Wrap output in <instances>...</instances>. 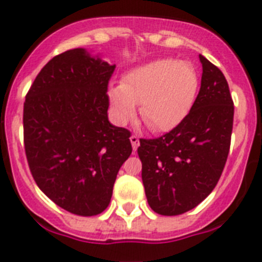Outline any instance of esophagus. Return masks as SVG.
Instances as JSON below:
<instances>
[{
	"label": "esophagus",
	"instance_id": "esophagus-1",
	"mask_svg": "<svg viewBox=\"0 0 262 262\" xmlns=\"http://www.w3.org/2000/svg\"><path fill=\"white\" fill-rule=\"evenodd\" d=\"M129 142H131V145H133L134 151H136L139 147V138L136 135H133L131 138H129Z\"/></svg>",
	"mask_w": 262,
	"mask_h": 262
}]
</instances>
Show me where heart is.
<instances>
[{
	"label": "heart",
	"instance_id": "heart-1",
	"mask_svg": "<svg viewBox=\"0 0 262 262\" xmlns=\"http://www.w3.org/2000/svg\"><path fill=\"white\" fill-rule=\"evenodd\" d=\"M200 88L193 64L176 59H159L124 73L120 85L107 90L113 117L119 124L136 114L154 133H168L185 119Z\"/></svg>",
	"mask_w": 262,
	"mask_h": 262
}]
</instances>
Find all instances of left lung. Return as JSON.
<instances>
[{"label":"left lung","instance_id":"1","mask_svg":"<svg viewBox=\"0 0 262 262\" xmlns=\"http://www.w3.org/2000/svg\"><path fill=\"white\" fill-rule=\"evenodd\" d=\"M202 80L189 114L157 139H140L142 180L148 205L160 215H180L216 186L230 152L233 102L222 71L200 55Z\"/></svg>","mask_w":262,"mask_h":262}]
</instances>
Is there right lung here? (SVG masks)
I'll use <instances>...</instances> for the list:
<instances>
[{
    "label": "right lung",
    "mask_w": 262,
    "mask_h": 262,
    "mask_svg": "<svg viewBox=\"0 0 262 262\" xmlns=\"http://www.w3.org/2000/svg\"><path fill=\"white\" fill-rule=\"evenodd\" d=\"M115 66L85 48L43 67L23 106V136L36 185L61 209L93 216L113 195L133 152L128 129L108 122L107 84Z\"/></svg>",
    "instance_id": "right-lung-1"
}]
</instances>
